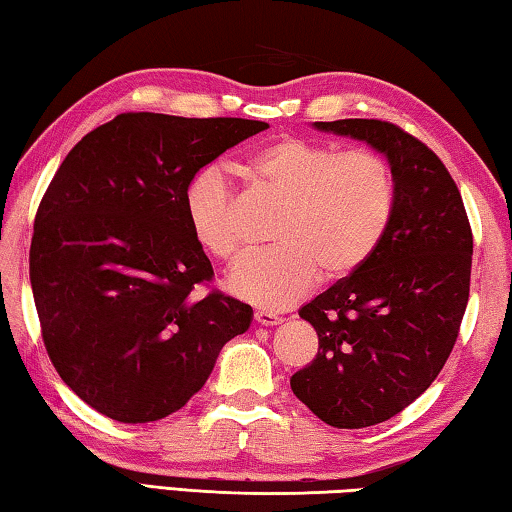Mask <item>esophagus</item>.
I'll return each mask as SVG.
<instances>
[{"label":"esophagus","mask_w":512,"mask_h":512,"mask_svg":"<svg viewBox=\"0 0 512 512\" xmlns=\"http://www.w3.org/2000/svg\"><path fill=\"white\" fill-rule=\"evenodd\" d=\"M254 319H256V324H261V326H279L283 321L279 315H276V312H270V310H256Z\"/></svg>","instance_id":"esophagus-1"}]
</instances>
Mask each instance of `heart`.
Listing matches in <instances>:
<instances>
[{"label": "heart", "instance_id": "b5f03b06", "mask_svg": "<svg viewBox=\"0 0 512 512\" xmlns=\"http://www.w3.org/2000/svg\"><path fill=\"white\" fill-rule=\"evenodd\" d=\"M238 170L251 186L283 200L270 233L276 245L245 258L227 279L229 292L254 306L288 308L319 274L328 281L351 276L391 224L396 182L378 152L279 137L251 150ZM182 204L193 238L220 261H236L245 242L220 170L204 168L188 179Z\"/></svg>", "mask_w": 512, "mask_h": 512}]
</instances>
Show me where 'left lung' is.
<instances>
[{"instance_id": "8db88e82", "label": "left lung", "mask_w": 512, "mask_h": 512, "mask_svg": "<svg viewBox=\"0 0 512 512\" xmlns=\"http://www.w3.org/2000/svg\"><path fill=\"white\" fill-rule=\"evenodd\" d=\"M312 128L364 141L396 182L375 254L299 310L319 353L290 378L294 396L330 427L360 429L400 414L441 373L470 297L472 231L443 161L398 125L339 119Z\"/></svg>"}]
</instances>
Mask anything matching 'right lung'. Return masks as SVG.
<instances>
[{
  "instance_id": "1",
  "label": "right lung",
  "mask_w": 512,
  "mask_h": 512,
  "mask_svg": "<svg viewBox=\"0 0 512 512\" xmlns=\"http://www.w3.org/2000/svg\"><path fill=\"white\" fill-rule=\"evenodd\" d=\"M270 125L128 112L85 134L35 215L31 288L62 382L119 423H152L204 387L254 310L193 297L213 267L184 215L195 173Z\"/></svg>"
}]
</instances>
